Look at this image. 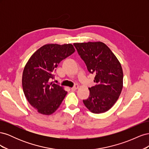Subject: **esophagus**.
Here are the masks:
<instances>
[{
	"label": "esophagus",
	"mask_w": 149,
	"mask_h": 149,
	"mask_svg": "<svg viewBox=\"0 0 149 149\" xmlns=\"http://www.w3.org/2000/svg\"><path fill=\"white\" fill-rule=\"evenodd\" d=\"M78 88H79V86L78 84H75L73 88H71V90H73V91H74V90H76L77 89H78Z\"/></svg>",
	"instance_id": "1"
}]
</instances>
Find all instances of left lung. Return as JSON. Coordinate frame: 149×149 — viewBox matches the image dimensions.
I'll return each mask as SVG.
<instances>
[{"instance_id": "8db88e82", "label": "left lung", "mask_w": 149, "mask_h": 149, "mask_svg": "<svg viewBox=\"0 0 149 149\" xmlns=\"http://www.w3.org/2000/svg\"><path fill=\"white\" fill-rule=\"evenodd\" d=\"M79 55L90 73L95 74L96 84L89 88V96L83 100L88 109L100 114L114 106L123 87V71L118 58L106 44L101 42L75 43Z\"/></svg>"}]
</instances>
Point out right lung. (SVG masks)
<instances>
[{"instance_id": "add662e5", "label": "right lung", "mask_w": 149, "mask_h": 149, "mask_svg": "<svg viewBox=\"0 0 149 149\" xmlns=\"http://www.w3.org/2000/svg\"><path fill=\"white\" fill-rule=\"evenodd\" d=\"M75 52L71 44H47L40 47L30 58L22 75V87L26 100L40 114L55 112L67 91L53 82L54 71L60 61Z\"/></svg>"}]
</instances>
